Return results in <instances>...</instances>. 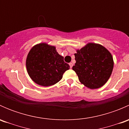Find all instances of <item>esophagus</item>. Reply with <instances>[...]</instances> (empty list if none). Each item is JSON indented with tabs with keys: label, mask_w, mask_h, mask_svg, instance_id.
Wrapping results in <instances>:
<instances>
[{
	"label": "esophagus",
	"mask_w": 129,
	"mask_h": 129,
	"mask_svg": "<svg viewBox=\"0 0 129 129\" xmlns=\"http://www.w3.org/2000/svg\"><path fill=\"white\" fill-rule=\"evenodd\" d=\"M69 66H70V67H71V68H72V66H73V63L71 62V63H69Z\"/></svg>",
	"instance_id": "1"
}]
</instances>
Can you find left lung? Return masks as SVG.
Instances as JSON below:
<instances>
[{"instance_id":"8db88e82","label":"left lung","mask_w":129,"mask_h":129,"mask_svg":"<svg viewBox=\"0 0 129 129\" xmlns=\"http://www.w3.org/2000/svg\"><path fill=\"white\" fill-rule=\"evenodd\" d=\"M76 63L72 69L79 81L87 87L94 89L103 86L111 75L114 61L111 54L99 44L89 43L78 50Z\"/></svg>"}]
</instances>
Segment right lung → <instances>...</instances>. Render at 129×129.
I'll use <instances>...</instances> for the list:
<instances>
[{
    "instance_id": "right-lung-1",
    "label": "right lung",
    "mask_w": 129,
    "mask_h": 129,
    "mask_svg": "<svg viewBox=\"0 0 129 129\" xmlns=\"http://www.w3.org/2000/svg\"><path fill=\"white\" fill-rule=\"evenodd\" d=\"M26 67L28 75L36 84L42 86L54 85L62 79L63 74L69 69L63 57L55 47L42 43L32 48L27 55Z\"/></svg>"
}]
</instances>
